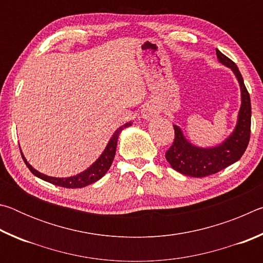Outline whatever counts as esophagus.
Returning <instances> with one entry per match:
<instances>
[{
    "label": "esophagus",
    "instance_id": "obj_1",
    "mask_svg": "<svg viewBox=\"0 0 263 263\" xmlns=\"http://www.w3.org/2000/svg\"><path fill=\"white\" fill-rule=\"evenodd\" d=\"M155 115H157V110H155L153 106H149V105H146L141 111V116L144 119H151L152 117H154Z\"/></svg>",
    "mask_w": 263,
    "mask_h": 263
}]
</instances>
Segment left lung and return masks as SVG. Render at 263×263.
I'll return each instance as SVG.
<instances>
[{
	"label": "left lung",
	"instance_id": "1",
	"mask_svg": "<svg viewBox=\"0 0 263 263\" xmlns=\"http://www.w3.org/2000/svg\"><path fill=\"white\" fill-rule=\"evenodd\" d=\"M217 58L222 65L233 70L241 89V106L238 115V122L234 131L222 144L211 148L197 147L185 139L181 128L174 125L175 138L173 145L166 152L167 161L173 169L181 174L191 177H205L216 174L230 164L237 162L246 151L251 138V97L245 87L243 79L238 66L216 50Z\"/></svg>",
	"mask_w": 263,
	"mask_h": 263
}]
</instances>
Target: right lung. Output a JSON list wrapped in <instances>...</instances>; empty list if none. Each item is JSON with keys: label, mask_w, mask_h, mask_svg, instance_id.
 Here are the masks:
<instances>
[{"label": "right lung", "mask_w": 263, "mask_h": 263, "mask_svg": "<svg viewBox=\"0 0 263 263\" xmlns=\"http://www.w3.org/2000/svg\"><path fill=\"white\" fill-rule=\"evenodd\" d=\"M132 123H126L124 124L123 126H121L117 130L115 131V133L111 137V139L109 140L108 145L104 149V152L101 154V157L96 160V161L91 164L90 167L86 171L80 173V174L75 175V176H70V177H52V176H47L44 175L42 173H39L38 171L31 166V164L26 161V159L24 158L23 153L21 152L22 158H23L24 162L26 164V167L30 169V172L32 173L33 175H35L39 179H42L46 182H50L52 184L59 185V186H64V188H83V186L89 185L94 182L99 181L101 177H103L105 175V173L109 171V168L111 167V163L114 161L115 154H116V148H117V141H118V137L119 133L122 132L123 128H125L127 126H131Z\"/></svg>", "instance_id": "right-lung-1"}]
</instances>
